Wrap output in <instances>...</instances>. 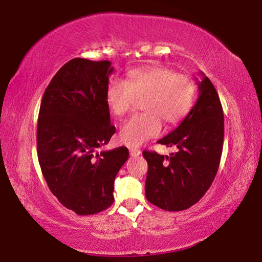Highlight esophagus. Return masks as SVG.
<instances>
[{
	"label": "esophagus",
	"instance_id": "1",
	"mask_svg": "<svg viewBox=\"0 0 262 262\" xmlns=\"http://www.w3.org/2000/svg\"><path fill=\"white\" fill-rule=\"evenodd\" d=\"M129 154L132 157H137L141 155V150L136 149V148H129Z\"/></svg>",
	"mask_w": 262,
	"mask_h": 262
}]
</instances>
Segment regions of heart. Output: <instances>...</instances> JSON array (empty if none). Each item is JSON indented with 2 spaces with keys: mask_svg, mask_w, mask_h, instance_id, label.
Segmentation results:
<instances>
[{
  "mask_svg": "<svg viewBox=\"0 0 262 262\" xmlns=\"http://www.w3.org/2000/svg\"><path fill=\"white\" fill-rule=\"evenodd\" d=\"M196 95V85L184 74H176L163 66H145L129 70L125 81L114 79L106 88L105 100L111 113L122 117L129 112L135 98H142L143 113L123 123L120 140L129 147H139L162 130V121L176 125L187 117Z\"/></svg>",
  "mask_w": 262,
  "mask_h": 262,
  "instance_id": "b5f03b06",
  "label": "heart"
}]
</instances>
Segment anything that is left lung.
Returning a JSON list of instances; mask_svg holds the SVG:
<instances>
[{
  "instance_id": "1",
  "label": "left lung",
  "mask_w": 262,
  "mask_h": 262,
  "mask_svg": "<svg viewBox=\"0 0 262 262\" xmlns=\"http://www.w3.org/2000/svg\"><path fill=\"white\" fill-rule=\"evenodd\" d=\"M196 103L180 125L158 143L178 152L163 156L143 151L148 162L145 196L161 209H188L206 194L219 170L224 140V115L214 84L202 72Z\"/></svg>"
}]
</instances>
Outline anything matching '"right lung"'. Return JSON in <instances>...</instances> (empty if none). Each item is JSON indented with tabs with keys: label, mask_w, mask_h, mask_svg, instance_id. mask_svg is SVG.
<instances>
[{
	"label": "right lung",
	"mask_w": 262,
	"mask_h": 262,
	"mask_svg": "<svg viewBox=\"0 0 262 262\" xmlns=\"http://www.w3.org/2000/svg\"><path fill=\"white\" fill-rule=\"evenodd\" d=\"M110 61L70 60L46 88L39 111L37 151L51 192L77 215L112 205L114 180L129 156L126 147L106 151L115 133L105 100Z\"/></svg>",
	"instance_id": "add662e5"
}]
</instances>
